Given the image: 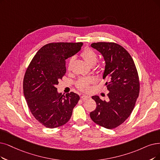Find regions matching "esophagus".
Listing matches in <instances>:
<instances>
[{"label": "esophagus", "instance_id": "esophagus-1", "mask_svg": "<svg viewBox=\"0 0 160 160\" xmlns=\"http://www.w3.org/2000/svg\"><path fill=\"white\" fill-rule=\"evenodd\" d=\"M81 98L82 100H85L90 98V97H89V96H87V95H82V96H81Z\"/></svg>", "mask_w": 160, "mask_h": 160}]
</instances>
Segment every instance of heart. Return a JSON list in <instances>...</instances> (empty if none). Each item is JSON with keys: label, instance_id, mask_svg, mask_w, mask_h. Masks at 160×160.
Here are the masks:
<instances>
[{"label": "heart", "instance_id": "heart-1", "mask_svg": "<svg viewBox=\"0 0 160 160\" xmlns=\"http://www.w3.org/2000/svg\"><path fill=\"white\" fill-rule=\"evenodd\" d=\"M81 56L84 60L90 66H95L96 69L100 70L102 69V63H98L96 66V63L98 60V55L94 50L91 48L87 47L81 53ZM75 62V57L72 56L70 58L68 63V70L70 72L72 69V66ZM96 80L93 78H81L76 82L75 85L79 91L82 92H87L90 89L91 85L94 84Z\"/></svg>", "mask_w": 160, "mask_h": 160}]
</instances>
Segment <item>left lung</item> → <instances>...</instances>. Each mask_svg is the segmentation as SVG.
I'll use <instances>...</instances> for the list:
<instances>
[{
  "instance_id": "obj_1",
  "label": "left lung",
  "mask_w": 160,
  "mask_h": 160,
  "mask_svg": "<svg viewBox=\"0 0 160 160\" xmlns=\"http://www.w3.org/2000/svg\"><path fill=\"white\" fill-rule=\"evenodd\" d=\"M91 47L103 55L106 66L103 79L109 93V101L98 96L92 98L97 104L90 113L95 123L106 129L116 128L128 118L135 108L140 92L137 69L131 56L120 44L113 42H98Z\"/></svg>"
}]
</instances>
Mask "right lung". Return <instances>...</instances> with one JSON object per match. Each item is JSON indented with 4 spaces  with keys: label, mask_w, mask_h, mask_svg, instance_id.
<instances>
[{
    "label": "right lung",
    "mask_w": 160,
    "mask_h": 160,
    "mask_svg": "<svg viewBox=\"0 0 160 160\" xmlns=\"http://www.w3.org/2000/svg\"><path fill=\"white\" fill-rule=\"evenodd\" d=\"M82 42H50L44 45L31 61L24 75L23 88L29 109L44 127L53 129L71 118L79 96L71 92L65 97L56 85L66 72V60L78 53Z\"/></svg>",
    "instance_id": "1"
}]
</instances>
